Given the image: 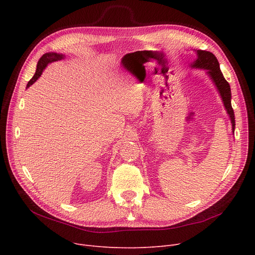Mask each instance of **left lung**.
Returning a JSON list of instances; mask_svg holds the SVG:
<instances>
[{
	"label": "left lung",
	"instance_id": "left-lung-1",
	"mask_svg": "<svg viewBox=\"0 0 255 255\" xmlns=\"http://www.w3.org/2000/svg\"><path fill=\"white\" fill-rule=\"evenodd\" d=\"M196 52V60L191 63V68L196 69H204L206 70L208 76L215 85L219 95L221 97V100L223 102V105L225 107V111L227 115L230 116L231 123L233 132H235V114L232 107V92H231V86L226 82L221 70L217 58L213 55L212 52L207 50H195Z\"/></svg>",
	"mask_w": 255,
	"mask_h": 255
}]
</instances>
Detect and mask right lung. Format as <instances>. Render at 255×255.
Wrapping results in <instances>:
<instances>
[{
    "mask_svg": "<svg viewBox=\"0 0 255 255\" xmlns=\"http://www.w3.org/2000/svg\"><path fill=\"white\" fill-rule=\"evenodd\" d=\"M65 55H63V53H58V52H46L44 53V55L40 58V60L38 61V64H37V69H36V72L34 74V76L30 79V82L28 83V85H26V89L30 88L36 80L41 76L42 72L44 71V69L47 67L48 64L52 63V62H56V61H60V60H63L65 59Z\"/></svg>",
    "mask_w": 255,
    "mask_h": 255,
    "instance_id": "1",
    "label": "right lung"
}]
</instances>
